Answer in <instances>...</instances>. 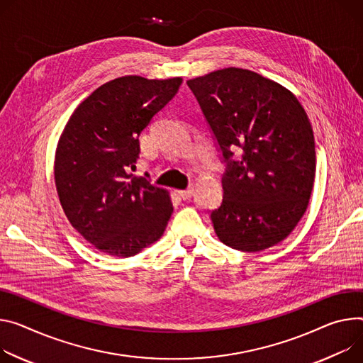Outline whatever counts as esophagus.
I'll list each match as a JSON object with an SVG mask.
<instances>
[{
	"label": "esophagus",
	"instance_id": "34e87169",
	"mask_svg": "<svg viewBox=\"0 0 363 363\" xmlns=\"http://www.w3.org/2000/svg\"><path fill=\"white\" fill-rule=\"evenodd\" d=\"M179 196L182 200H189L191 196L194 195V188H188V189H184V191H178Z\"/></svg>",
	"mask_w": 363,
	"mask_h": 363
}]
</instances>
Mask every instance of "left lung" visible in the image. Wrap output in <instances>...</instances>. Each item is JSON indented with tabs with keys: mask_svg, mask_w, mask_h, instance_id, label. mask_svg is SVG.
I'll list each match as a JSON object with an SVG mask.
<instances>
[{
	"mask_svg": "<svg viewBox=\"0 0 363 363\" xmlns=\"http://www.w3.org/2000/svg\"><path fill=\"white\" fill-rule=\"evenodd\" d=\"M217 139L225 172L216 235L242 252L282 242L304 216L315 177L313 127L296 96L242 68L186 81ZM239 147L241 159L233 161Z\"/></svg>",
	"mask_w": 363,
	"mask_h": 363,
	"instance_id": "8db88e82",
	"label": "left lung"
}]
</instances>
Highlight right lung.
Instances as JSON below:
<instances>
[{"label": "right lung", "mask_w": 363, "mask_h": 363, "mask_svg": "<svg viewBox=\"0 0 363 363\" xmlns=\"http://www.w3.org/2000/svg\"><path fill=\"white\" fill-rule=\"evenodd\" d=\"M182 78H116L98 86L65 125L55 155L60 206L77 232L103 253L128 257L163 235L169 192L133 177L139 136ZM147 177V175H146Z\"/></svg>", "instance_id": "obj_1"}]
</instances>
